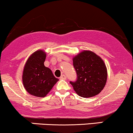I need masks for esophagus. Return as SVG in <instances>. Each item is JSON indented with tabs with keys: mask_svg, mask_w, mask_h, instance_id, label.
I'll return each instance as SVG.
<instances>
[{
	"mask_svg": "<svg viewBox=\"0 0 133 133\" xmlns=\"http://www.w3.org/2000/svg\"><path fill=\"white\" fill-rule=\"evenodd\" d=\"M60 79H66V76H65V75H64V74H62V75L60 77Z\"/></svg>",
	"mask_w": 133,
	"mask_h": 133,
	"instance_id": "1",
	"label": "esophagus"
}]
</instances>
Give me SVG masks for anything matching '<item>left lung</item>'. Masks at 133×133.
Wrapping results in <instances>:
<instances>
[{
	"mask_svg": "<svg viewBox=\"0 0 133 133\" xmlns=\"http://www.w3.org/2000/svg\"><path fill=\"white\" fill-rule=\"evenodd\" d=\"M77 80L70 81L74 91L82 97L99 94L104 88L108 72L103 59L92 51H84L73 57Z\"/></svg>",
	"mask_w": 133,
	"mask_h": 133,
	"instance_id": "obj_1",
	"label": "left lung"
}]
</instances>
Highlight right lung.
Instances as JSON below:
<instances>
[{
	"label": "right lung",
	"instance_id": "1",
	"mask_svg": "<svg viewBox=\"0 0 133 133\" xmlns=\"http://www.w3.org/2000/svg\"><path fill=\"white\" fill-rule=\"evenodd\" d=\"M46 54L42 50L33 53L27 59L22 74L25 90L31 95L43 97L49 92L59 79L44 65Z\"/></svg>",
	"mask_w": 133,
	"mask_h": 133
}]
</instances>
